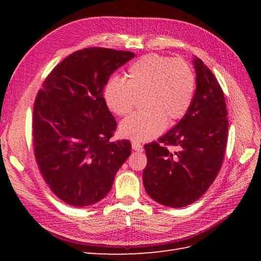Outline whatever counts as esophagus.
I'll use <instances>...</instances> for the list:
<instances>
[{
    "instance_id": "esophagus-1",
    "label": "esophagus",
    "mask_w": 261,
    "mask_h": 261,
    "mask_svg": "<svg viewBox=\"0 0 261 261\" xmlns=\"http://www.w3.org/2000/svg\"><path fill=\"white\" fill-rule=\"evenodd\" d=\"M132 147H133V149H134V150H135V151H138V152L144 151V147H143V145L139 144V143H137V141H133V143H132Z\"/></svg>"
}]
</instances>
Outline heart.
<instances>
[{
	"label": "heart",
	"instance_id": "heart-1",
	"mask_svg": "<svg viewBox=\"0 0 261 261\" xmlns=\"http://www.w3.org/2000/svg\"><path fill=\"white\" fill-rule=\"evenodd\" d=\"M195 75L187 62L149 54L128 68L127 81L111 78L103 91L108 108L125 115L143 96L146 108L133 113L120 125L125 138L146 141L154 138L168 123L183 116L191 107L195 92Z\"/></svg>",
	"mask_w": 261,
	"mask_h": 261
}]
</instances>
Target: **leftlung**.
Returning a JSON list of instances; mask_svg holds the SVG:
<instances>
[{
    "label": "left lung",
    "mask_w": 261,
    "mask_h": 261,
    "mask_svg": "<svg viewBox=\"0 0 261 261\" xmlns=\"http://www.w3.org/2000/svg\"><path fill=\"white\" fill-rule=\"evenodd\" d=\"M196 91L183 118L167 134L145 145L143 181L147 194L163 206L181 208L207 192L223 162L227 112L222 89L211 70L193 58ZM168 145L179 150L171 153Z\"/></svg>",
    "instance_id": "1"
}]
</instances>
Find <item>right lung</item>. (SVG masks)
I'll return each mask as SVG.
<instances>
[{
	"label": "right lung",
	"instance_id": "1",
	"mask_svg": "<svg viewBox=\"0 0 261 261\" xmlns=\"http://www.w3.org/2000/svg\"><path fill=\"white\" fill-rule=\"evenodd\" d=\"M135 53L87 48L63 60L46 77L34 106L35 156L51 191L73 207H88L111 191L132 153L128 140L111 143L116 121L103 89Z\"/></svg>",
	"mask_w": 261,
	"mask_h": 261
}]
</instances>
